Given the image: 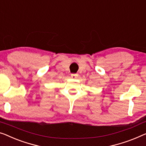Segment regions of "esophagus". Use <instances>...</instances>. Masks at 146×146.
<instances>
[{"mask_svg": "<svg viewBox=\"0 0 146 146\" xmlns=\"http://www.w3.org/2000/svg\"><path fill=\"white\" fill-rule=\"evenodd\" d=\"M71 77L73 78V79H76V78L78 77V74L77 73H72L71 75Z\"/></svg>", "mask_w": 146, "mask_h": 146, "instance_id": "obj_1", "label": "esophagus"}]
</instances>
